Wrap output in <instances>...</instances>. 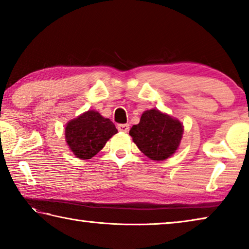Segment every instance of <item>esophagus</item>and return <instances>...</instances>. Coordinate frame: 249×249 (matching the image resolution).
Wrapping results in <instances>:
<instances>
[{"label": "esophagus", "mask_w": 249, "mask_h": 249, "mask_svg": "<svg viewBox=\"0 0 249 249\" xmlns=\"http://www.w3.org/2000/svg\"><path fill=\"white\" fill-rule=\"evenodd\" d=\"M117 129L120 130V132H128L129 130V125L128 124H119L117 125Z\"/></svg>", "instance_id": "obj_1"}]
</instances>
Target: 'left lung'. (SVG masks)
Returning <instances> with one entry per match:
<instances>
[{
  "label": "left lung",
  "mask_w": 249,
  "mask_h": 249,
  "mask_svg": "<svg viewBox=\"0 0 249 249\" xmlns=\"http://www.w3.org/2000/svg\"><path fill=\"white\" fill-rule=\"evenodd\" d=\"M183 126L158 109L142 113L141 122L133 125L129 135L138 148L153 160H165L175 153L180 144Z\"/></svg>",
  "instance_id": "1"
}]
</instances>
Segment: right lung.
Returning a JSON list of instances; mask_svg holds the SVG:
<instances>
[{"label": "right lung", "mask_w": 249, "mask_h": 249, "mask_svg": "<svg viewBox=\"0 0 249 249\" xmlns=\"http://www.w3.org/2000/svg\"><path fill=\"white\" fill-rule=\"evenodd\" d=\"M116 133L112 121L101 116L98 112L88 111L67 124L66 141L78 158L90 159Z\"/></svg>", "instance_id": "obj_1"}]
</instances>
